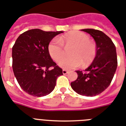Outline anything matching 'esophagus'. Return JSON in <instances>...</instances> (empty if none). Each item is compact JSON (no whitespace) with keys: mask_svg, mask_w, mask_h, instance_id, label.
<instances>
[{"mask_svg":"<svg viewBox=\"0 0 126 126\" xmlns=\"http://www.w3.org/2000/svg\"><path fill=\"white\" fill-rule=\"evenodd\" d=\"M67 73H68V71H67V70H65V69L63 70V75H66V74H67Z\"/></svg>","mask_w":126,"mask_h":126,"instance_id":"1","label":"esophagus"}]
</instances>
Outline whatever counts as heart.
I'll list each match as a JSON object with an SVG mask.
<instances>
[{"mask_svg": "<svg viewBox=\"0 0 126 126\" xmlns=\"http://www.w3.org/2000/svg\"><path fill=\"white\" fill-rule=\"evenodd\" d=\"M89 35L79 31L66 33L64 36L53 38L48 46L51 57L55 62H59L66 55L65 48L73 46L70 51L71 57H65L59 62V66L64 69H73L82 65H88L94 61L97 53L96 45L89 40Z\"/></svg>", "mask_w": 126, "mask_h": 126, "instance_id": "b5f03b06", "label": "heart"}]
</instances>
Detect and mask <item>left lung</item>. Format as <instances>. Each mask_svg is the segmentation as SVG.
<instances>
[{
  "mask_svg": "<svg viewBox=\"0 0 126 126\" xmlns=\"http://www.w3.org/2000/svg\"><path fill=\"white\" fill-rule=\"evenodd\" d=\"M96 42L97 53L94 61L84 72L77 71V79L71 83L72 89L79 94L94 96L102 93L112 82L118 65L116 46L102 31L84 29Z\"/></svg>",
  "mask_w": 126,
  "mask_h": 126,
  "instance_id": "obj_1",
  "label": "left lung"
}]
</instances>
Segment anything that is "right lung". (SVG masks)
Here are the masks:
<instances>
[{
    "label": "right lung",
    "mask_w": 126,
    "mask_h": 126,
    "mask_svg": "<svg viewBox=\"0 0 126 126\" xmlns=\"http://www.w3.org/2000/svg\"><path fill=\"white\" fill-rule=\"evenodd\" d=\"M63 32L32 29L19 35L12 47V69L18 84L30 95L41 97L53 91L63 70L51 58L48 46Z\"/></svg>",
    "instance_id": "1"
}]
</instances>
